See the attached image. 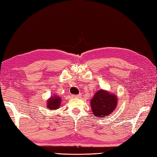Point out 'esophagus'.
<instances>
[{
  "mask_svg": "<svg viewBox=\"0 0 157 157\" xmlns=\"http://www.w3.org/2000/svg\"><path fill=\"white\" fill-rule=\"evenodd\" d=\"M81 96L80 94H73V97H75V98H78V97H79V96Z\"/></svg>",
  "mask_w": 157,
  "mask_h": 157,
  "instance_id": "obj_1",
  "label": "esophagus"
}]
</instances>
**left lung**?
I'll return each mask as SVG.
<instances>
[{"mask_svg": "<svg viewBox=\"0 0 157 157\" xmlns=\"http://www.w3.org/2000/svg\"><path fill=\"white\" fill-rule=\"evenodd\" d=\"M117 96L102 90L96 92L91 100V107L93 114L97 117H107L114 111L117 107Z\"/></svg>", "mask_w": 157, "mask_h": 157, "instance_id": "obj_1", "label": "left lung"}]
</instances>
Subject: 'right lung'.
<instances>
[{"instance_id": "1", "label": "right lung", "mask_w": 157, "mask_h": 157, "mask_svg": "<svg viewBox=\"0 0 157 157\" xmlns=\"http://www.w3.org/2000/svg\"><path fill=\"white\" fill-rule=\"evenodd\" d=\"M60 105H61V98L59 96H54L53 98L51 97L48 100L47 102V107L49 109L55 110L59 107Z\"/></svg>"}]
</instances>
